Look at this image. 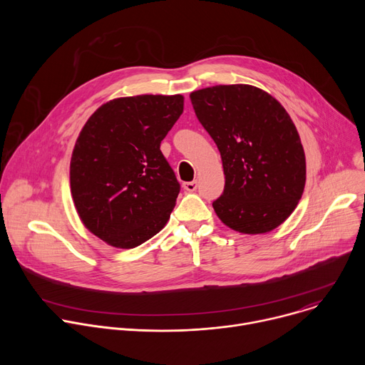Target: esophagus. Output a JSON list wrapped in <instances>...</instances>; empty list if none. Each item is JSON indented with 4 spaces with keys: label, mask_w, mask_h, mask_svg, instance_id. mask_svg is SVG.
I'll return each mask as SVG.
<instances>
[{
    "label": "esophagus",
    "mask_w": 365,
    "mask_h": 365,
    "mask_svg": "<svg viewBox=\"0 0 365 365\" xmlns=\"http://www.w3.org/2000/svg\"><path fill=\"white\" fill-rule=\"evenodd\" d=\"M183 189L187 192H195L197 189V182L192 180V182H185L183 183Z\"/></svg>",
    "instance_id": "34e87169"
}]
</instances>
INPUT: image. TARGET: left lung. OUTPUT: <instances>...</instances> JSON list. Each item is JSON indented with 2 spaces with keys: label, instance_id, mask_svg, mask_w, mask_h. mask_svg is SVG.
Masks as SVG:
<instances>
[{
  "label": "left lung",
  "instance_id": "1",
  "mask_svg": "<svg viewBox=\"0 0 365 365\" xmlns=\"http://www.w3.org/2000/svg\"><path fill=\"white\" fill-rule=\"evenodd\" d=\"M195 114L215 141L225 187L212 202L234 231L264 234L297 206L306 182L299 133L282 103L251 85H217L190 93Z\"/></svg>",
  "mask_w": 365,
  "mask_h": 365
}]
</instances>
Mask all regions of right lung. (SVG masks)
Segmentation results:
<instances>
[{
    "label": "right lung",
    "instance_id": "right-lung-1",
    "mask_svg": "<svg viewBox=\"0 0 365 365\" xmlns=\"http://www.w3.org/2000/svg\"><path fill=\"white\" fill-rule=\"evenodd\" d=\"M182 113V95H137L89 117L72 153L71 192L93 235L134 248L166 225L180 185L160 143Z\"/></svg>",
    "mask_w": 365,
    "mask_h": 365
}]
</instances>
